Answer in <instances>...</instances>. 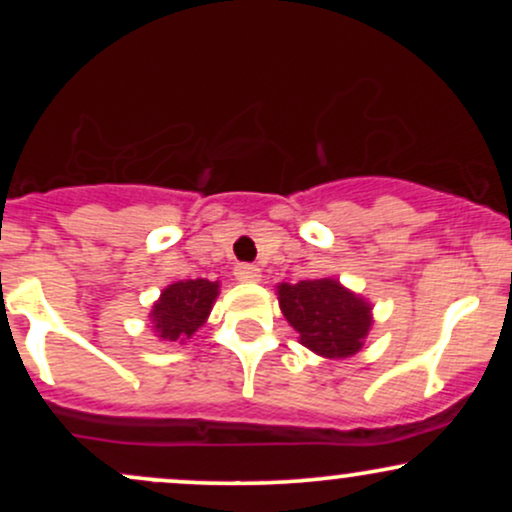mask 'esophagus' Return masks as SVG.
I'll return each instance as SVG.
<instances>
[{"label": "esophagus", "instance_id": "1", "mask_svg": "<svg viewBox=\"0 0 512 512\" xmlns=\"http://www.w3.org/2000/svg\"><path fill=\"white\" fill-rule=\"evenodd\" d=\"M233 274H236V279L243 281V284H255V281L262 279V269L255 267V264H238Z\"/></svg>", "mask_w": 512, "mask_h": 512}]
</instances>
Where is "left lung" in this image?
<instances>
[{
  "instance_id": "8db88e82",
  "label": "left lung",
  "mask_w": 512,
  "mask_h": 512,
  "mask_svg": "<svg viewBox=\"0 0 512 512\" xmlns=\"http://www.w3.org/2000/svg\"><path fill=\"white\" fill-rule=\"evenodd\" d=\"M279 308L305 349L322 358H349L361 351L373 327V303L339 279L276 284Z\"/></svg>"
}]
</instances>
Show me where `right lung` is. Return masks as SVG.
Listing matches in <instances>:
<instances>
[{
    "label": "right lung",
    "instance_id": "obj_1",
    "mask_svg": "<svg viewBox=\"0 0 512 512\" xmlns=\"http://www.w3.org/2000/svg\"><path fill=\"white\" fill-rule=\"evenodd\" d=\"M221 284L209 279H182L166 286L151 305V327L161 342L185 344L209 320Z\"/></svg>",
    "mask_w": 512,
    "mask_h": 512
}]
</instances>
